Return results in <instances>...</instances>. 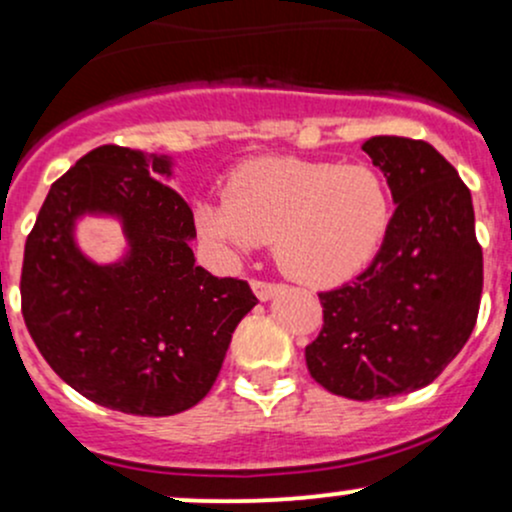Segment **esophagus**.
<instances>
[{
    "label": "esophagus",
    "instance_id": "esophagus-1",
    "mask_svg": "<svg viewBox=\"0 0 512 512\" xmlns=\"http://www.w3.org/2000/svg\"><path fill=\"white\" fill-rule=\"evenodd\" d=\"M250 286H252V291H255V296L260 298V301H269V298H272L274 293L279 291V286L272 284V281H262V279H252Z\"/></svg>",
    "mask_w": 512,
    "mask_h": 512
}]
</instances>
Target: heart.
Wrapping results in <instances>:
<instances>
[{
	"label": "heart",
	"mask_w": 512,
	"mask_h": 512,
	"mask_svg": "<svg viewBox=\"0 0 512 512\" xmlns=\"http://www.w3.org/2000/svg\"><path fill=\"white\" fill-rule=\"evenodd\" d=\"M223 197L199 204V228L231 255L274 238V260L308 286L356 276L392 221L390 187L368 163L260 158L233 170Z\"/></svg>",
	"instance_id": "b5f03b06"
}]
</instances>
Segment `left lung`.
<instances>
[{"label": "left lung", "instance_id": "8db88e82", "mask_svg": "<svg viewBox=\"0 0 512 512\" xmlns=\"http://www.w3.org/2000/svg\"><path fill=\"white\" fill-rule=\"evenodd\" d=\"M397 209L366 272L320 293L322 330L305 346L315 383L332 395L383 399L426 387L477 325L484 257L457 170L421 139L363 144Z\"/></svg>", "mask_w": 512, "mask_h": 512}]
</instances>
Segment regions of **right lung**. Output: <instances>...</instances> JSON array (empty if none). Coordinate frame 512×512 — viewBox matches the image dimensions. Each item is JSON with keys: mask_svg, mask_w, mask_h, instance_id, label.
<instances>
[{"mask_svg": "<svg viewBox=\"0 0 512 512\" xmlns=\"http://www.w3.org/2000/svg\"><path fill=\"white\" fill-rule=\"evenodd\" d=\"M166 156L105 144L52 182L28 233L21 313L50 368L79 395L137 416L195 407L233 330L257 305L243 279L197 267L195 216L163 180ZM84 213L117 215L130 250L96 265L73 240Z\"/></svg>", "mask_w": 512, "mask_h": 512, "instance_id": "obj_1", "label": "right lung"}]
</instances>
